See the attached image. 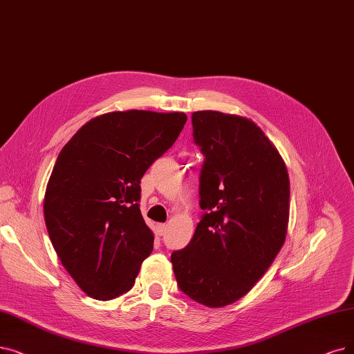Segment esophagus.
I'll return each instance as SVG.
<instances>
[{"label": "esophagus", "instance_id": "1", "mask_svg": "<svg viewBox=\"0 0 354 354\" xmlns=\"http://www.w3.org/2000/svg\"><path fill=\"white\" fill-rule=\"evenodd\" d=\"M167 231V225L165 223H158L157 225V234L158 235H164Z\"/></svg>", "mask_w": 354, "mask_h": 354}]
</instances>
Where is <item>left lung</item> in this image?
<instances>
[{"instance_id": "1", "label": "left lung", "mask_w": 354, "mask_h": 354, "mask_svg": "<svg viewBox=\"0 0 354 354\" xmlns=\"http://www.w3.org/2000/svg\"><path fill=\"white\" fill-rule=\"evenodd\" d=\"M193 140L205 161L199 196L203 215L187 247L173 251L180 290L210 308L247 295L285 243L289 176L279 151L241 116L201 110Z\"/></svg>"}]
</instances>
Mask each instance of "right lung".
Returning <instances> with one entry per match:
<instances>
[{
    "label": "right lung",
    "mask_w": 354,
    "mask_h": 354,
    "mask_svg": "<svg viewBox=\"0 0 354 354\" xmlns=\"http://www.w3.org/2000/svg\"><path fill=\"white\" fill-rule=\"evenodd\" d=\"M185 113L98 116L62 148L45 193V222L66 272L94 299L132 289L153 234L140 215V178L173 147Z\"/></svg>",
    "instance_id": "add662e5"
}]
</instances>
